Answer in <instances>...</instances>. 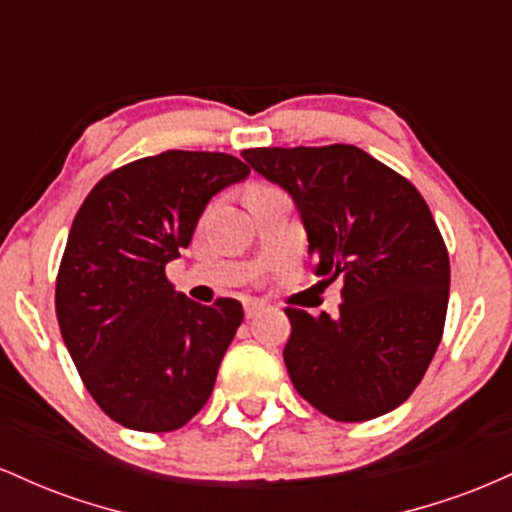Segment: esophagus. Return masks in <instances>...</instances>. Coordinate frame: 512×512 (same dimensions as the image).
Wrapping results in <instances>:
<instances>
[{"instance_id": "obj_1", "label": "esophagus", "mask_w": 512, "mask_h": 512, "mask_svg": "<svg viewBox=\"0 0 512 512\" xmlns=\"http://www.w3.org/2000/svg\"><path fill=\"white\" fill-rule=\"evenodd\" d=\"M264 308H267V303L257 301V298H250V301H245V317H255L257 313H262Z\"/></svg>"}]
</instances>
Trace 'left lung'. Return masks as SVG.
I'll return each instance as SVG.
<instances>
[{
	"instance_id": "left-lung-1",
	"label": "left lung",
	"mask_w": 512,
	"mask_h": 512,
	"mask_svg": "<svg viewBox=\"0 0 512 512\" xmlns=\"http://www.w3.org/2000/svg\"><path fill=\"white\" fill-rule=\"evenodd\" d=\"M296 204L315 274L342 279L337 315L286 308L284 363L298 395L334 421L397 409L443 337L450 260L409 180L351 144L248 149Z\"/></svg>"
}]
</instances>
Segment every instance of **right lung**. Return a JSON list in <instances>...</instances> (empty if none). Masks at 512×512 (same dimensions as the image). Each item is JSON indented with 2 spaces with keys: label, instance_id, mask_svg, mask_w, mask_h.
<instances>
[{
  "label": "right lung",
  "instance_id": "add662e5",
  "mask_svg": "<svg viewBox=\"0 0 512 512\" xmlns=\"http://www.w3.org/2000/svg\"><path fill=\"white\" fill-rule=\"evenodd\" d=\"M250 168L211 151H163L113 170L76 211L55 310L86 390L132 431L166 433L207 404L243 305H199L173 289L209 199Z\"/></svg>",
  "mask_w": 512,
  "mask_h": 512
}]
</instances>
